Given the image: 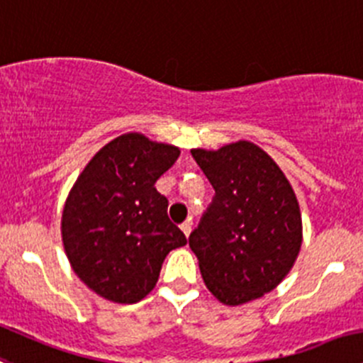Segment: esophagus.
<instances>
[{
  "mask_svg": "<svg viewBox=\"0 0 363 363\" xmlns=\"http://www.w3.org/2000/svg\"><path fill=\"white\" fill-rule=\"evenodd\" d=\"M181 230L184 232V235L188 238V235L191 234V221H184V223L181 225Z\"/></svg>",
  "mask_w": 363,
  "mask_h": 363,
  "instance_id": "1",
  "label": "esophagus"
}]
</instances>
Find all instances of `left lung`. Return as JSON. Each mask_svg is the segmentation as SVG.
Masks as SVG:
<instances>
[{
	"instance_id": "obj_1",
	"label": "left lung",
	"mask_w": 363,
	"mask_h": 363,
	"mask_svg": "<svg viewBox=\"0 0 363 363\" xmlns=\"http://www.w3.org/2000/svg\"><path fill=\"white\" fill-rule=\"evenodd\" d=\"M214 188L189 234L207 289L225 305H241L275 289L301 246L296 195L277 163L250 142L220 150L193 149Z\"/></svg>"
}]
</instances>
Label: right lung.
<instances>
[{
  "instance_id": "add662e5",
  "label": "right lung",
  "mask_w": 363,
  "mask_h": 363,
  "mask_svg": "<svg viewBox=\"0 0 363 363\" xmlns=\"http://www.w3.org/2000/svg\"><path fill=\"white\" fill-rule=\"evenodd\" d=\"M181 150L128 133L84 167L63 207L62 238L74 273L115 303H136L156 286L164 257L186 245L156 181Z\"/></svg>"
}]
</instances>
